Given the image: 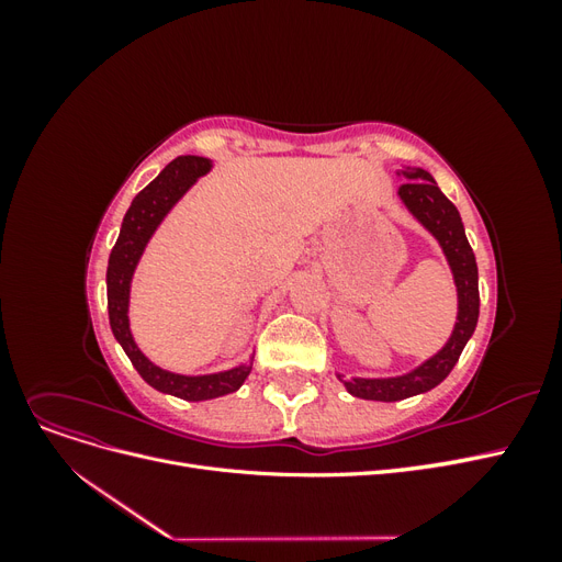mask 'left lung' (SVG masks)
I'll return each mask as SVG.
<instances>
[{
	"label": "left lung",
	"mask_w": 562,
	"mask_h": 562,
	"mask_svg": "<svg viewBox=\"0 0 562 562\" xmlns=\"http://www.w3.org/2000/svg\"><path fill=\"white\" fill-rule=\"evenodd\" d=\"M405 178H411L398 187V196L419 223L427 227L438 244L443 246L446 258L452 267L457 295H459V314L452 337L448 345L440 349L434 359L422 363L417 370L407 372L403 378H386V380H351L345 382L349 394L356 398L368 401H401L415 394H424V391L434 389L436 384L443 382L454 363L459 361V353L467 347L469 337L475 330L479 323V310H481V295H479V267H475V255L469 246V239L464 234L462 217H459L454 203L438 190L436 180L422 171V168H407L403 171ZM342 380V375H337Z\"/></svg>",
	"instance_id": "8db88e82"
}]
</instances>
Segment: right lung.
<instances>
[{"label":"right lung","instance_id":"obj_1","mask_svg":"<svg viewBox=\"0 0 562 562\" xmlns=\"http://www.w3.org/2000/svg\"><path fill=\"white\" fill-rule=\"evenodd\" d=\"M211 171V161L206 157H178L168 164L164 171L151 180L145 190L133 199L131 209L124 215L122 232L110 252L108 262V312H110V326L116 337V342L124 347L126 356L131 359L133 368L140 372V378L164 394H171L184 401H209L232 394L239 389L252 363L239 366L227 372H215V375H199L187 378L176 375L157 368L151 361H147L143 351L135 347L131 328H128V293H131V279L135 265H138L140 255L149 241V236L155 234L166 213L171 211L178 199L190 190L199 176Z\"/></svg>","mask_w":562,"mask_h":562}]
</instances>
